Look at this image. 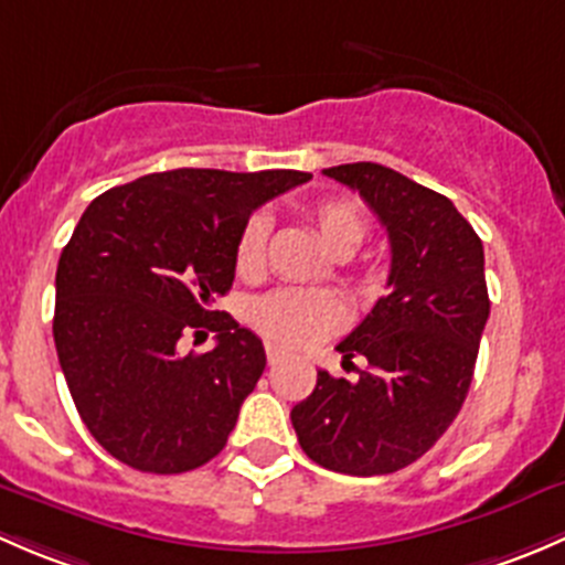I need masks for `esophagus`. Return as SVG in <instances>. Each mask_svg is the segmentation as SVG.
<instances>
[{"label":"esophagus","instance_id":"esophagus-1","mask_svg":"<svg viewBox=\"0 0 565 565\" xmlns=\"http://www.w3.org/2000/svg\"><path fill=\"white\" fill-rule=\"evenodd\" d=\"M282 356H285V351L280 345H275V342H266V359H269V364H277Z\"/></svg>","mask_w":565,"mask_h":565}]
</instances>
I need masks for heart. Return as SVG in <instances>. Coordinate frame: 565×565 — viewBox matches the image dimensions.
<instances>
[{"instance_id":"b5f03b06","label":"heart","mask_w":565,"mask_h":565,"mask_svg":"<svg viewBox=\"0 0 565 565\" xmlns=\"http://www.w3.org/2000/svg\"><path fill=\"white\" fill-rule=\"evenodd\" d=\"M312 231L334 260H345L362 247L370 234L364 209L353 198H321L307 209ZM269 223L255 214L242 225L234 247V266L244 280L260 277L266 264ZM348 310L331 290L282 288L253 305L249 321L266 340L285 348H310L345 326Z\"/></svg>"}]
</instances>
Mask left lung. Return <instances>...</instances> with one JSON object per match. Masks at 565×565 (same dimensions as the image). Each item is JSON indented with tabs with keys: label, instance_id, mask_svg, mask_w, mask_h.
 <instances>
[{
	"label": "left lung",
	"instance_id": "1",
	"mask_svg": "<svg viewBox=\"0 0 565 565\" xmlns=\"http://www.w3.org/2000/svg\"><path fill=\"white\" fill-rule=\"evenodd\" d=\"M377 214L392 244L388 294L345 340L356 381L318 370L294 405L296 438L321 468L383 476L416 462L455 422L490 318L484 247L455 203L377 162L326 168Z\"/></svg>",
	"mask_w": 565,
	"mask_h": 565
}]
</instances>
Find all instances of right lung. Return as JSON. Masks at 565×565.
I'll return each mask as SVG.
<instances>
[{
	"instance_id": "right-lung-1",
	"label": "right lung",
	"mask_w": 565,
	"mask_h": 565,
	"mask_svg": "<svg viewBox=\"0 0 565 565\" xmlns=\"http://www.w3.org/2000/svg\"><path fill=\"white\" fill-rule=\"evenodd\" d=\"M312 173L177 168L97 195L56 266L54 342L92 438L143 473H184L223 451L266 367L264 342L212 310L234 285L242 225ZM218 331L209 354L178 348Z\"/></svg>"
}]
</instances>
